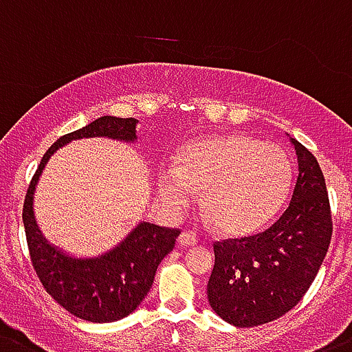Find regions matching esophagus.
Masks as SVG:
<instances>
[{"instance_id":"34e87169","label":"esophagus","mask_w":352,"mask_h":352,"mask_svg":"<svg viewBox=\"0 0 352 352\" xmlns=\"http://www.w3.org/2000/svg\"><path fill=\"white\" fill-rule=\"evenodd\" d=\"M197 243H199V238H197L195 232L184 231L181 236H179V245L184 247V249H188V247H195Z\"/></svg>"}]
</instances>
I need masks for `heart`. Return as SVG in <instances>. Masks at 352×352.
Returning a JSON list of instances; mask_svg holds the SVG:
<instances>
[{
    "instance_id": "b5f03b06",
    "label": "heart",
    "mask_w": 352,
    "mask_h": 352,
    "mask_svg": "<svg viewBox=\"0 0 352 352\" xmlns=\"http://www.w3.org/2000/svg\"><path fill=\"white\" fill-rule=\"evenodd\" d=\"M292 184V161L277 143L247 134L208 135L179 152L175 168L157 175L159 197L173 212L202 192V209L218 231L250 236L281 209Z\"/></svg>"
}]
</instances>
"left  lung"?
Here are the masks:
<instances>
[{"instance_id": "left-lung-1", "label": "left lung", "mask_w": 352, "mask_h": 352, "mask_svg": "<svg viewBox=\"0 0 352 352\" xmlns=\"http://www.w3.org/2000/svg\"><path fill=\"white\" fill-rule=\"evenodd\" d=\"M299 175L292 202L261 234L214 245L208 281L212 311L236 327H254L290 311L311 286L331 241L326 181L317 159L290 138Z\"/></svg>"}]
</instances>
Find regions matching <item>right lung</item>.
I'll use <instances>...</instances> for the list:
<instances>
[{
    "label": "right lung",
    "mask_w": 352,
    "mask_h": 352,
    "mask_svg": "<svg viewBox=\"0 0 352 352\" xmlns=\"http://www.w3.org/2000/svg\"><path fill=\"white\" fill-rule=\"evenodd\" d=\"M138 120L102 116L89 125L62 135L44 153L28 186L23 223L26 241L44 290L71 315L89 322H116L131 315L148 295L161 261L175 247L181 231L138 221L129 234L98 256H75L50 243L35 220L34 197L43 170L58 148L76 140L107 138L135 143Z\"/></svg>",
    "instance_id": "add662e5"
}]
</instances>
